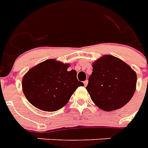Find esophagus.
I'll return each mask as SVG.
<instances>
[{
  "instance_id": "obj_1",
  "label": "esophagus",
  "mask_w": 148,
  "mask_h": 148,
  "mask_svg": "<svg viewBox=\"0 0 148 148\" xmlns=\"http://www.w3.org/2000/svg\"><path fill=\"white\" fill-rule=\"evenodd\" d=\"M84 86H86V85L88 84V80H85L84 82Z\"/></svg>"
}]
</instances>
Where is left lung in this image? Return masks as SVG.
Masks as SVG:
<instances>
[{"instance_id": "8db88e82", "label": "left lung", "mask_w": 148, "mask_h": 148, "mask_svg": "<svg viewBox=\"0 0 148 148\" xmlns=\"http://www.w3.org/2000/svg\"><path fill=\"white\" fill-rule=\"evenodd\" d=\"M93 72L86 89L92 101L104 111L123 107L136 89V73L119 58L106 55L92 64Z\"/></svg>"}]
</instances>
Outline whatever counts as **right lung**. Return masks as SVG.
<instances>
[{
  "mask_svg": "<svg viewBox=\"0 0 148 148\" xmlns=\"http://www.w3.org/2000/svg\"><path fill=\"white\" fill-rule=\"evenodd\" d=\"M69 66L48 59L29 70L22 80L28 101L42 111L55 112L64 107L78 86L84 85L78 81L76 71H68Z\"/></svg>",
  "mask_w": 148,
  "mask_h": 148,
  "instance_id": "right-lung-1",
  "label": "right lung"
}]
</instances>
